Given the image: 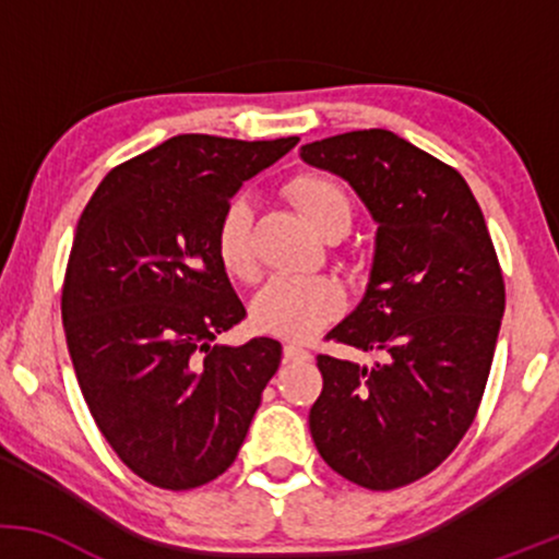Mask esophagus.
I'll use <instances>...</instances> for the list:
<instances>
[{"label":"esophagus","mask_w":559,"mask_h":559,"mask_svg":"<svg viewBox=\"0 0 559 559\" xmlns=\"http://www.w3.org/2000/svg\"><path fill=\"white\" fill-rule=\"evenodd\" d=\"M284 360L286 362H305V360H310V352H307L305 346H299V344H286L284 346Z\"/></svg>","instance_id":"34e87169"}]
</instances>
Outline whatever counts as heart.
Wrapping results in <instances>:
<instances>
[{
  "label": "heart",
  "mask_w": 559,
  "mask_h": 559,
  "mask_svg": "<svg viewBox=\"0 0 559 559\" xmlns=\"http://www.w3.org/2000/svg\"><path fill=\"white\" fill-rule=\"evenodd\" d=\"M288 199L316 234L338 241L355 223V202L346 186L329 173H299L286 186ZM252 202L234 197L215 226V252L223 271L239 281L258 278V252L252 239ZM346 307L338 281L323 275H275L254 294L252 323L262 333L307 338L333 323Z\"/></svg>",
  "instance_id": "heart-1"
}]
</instances>
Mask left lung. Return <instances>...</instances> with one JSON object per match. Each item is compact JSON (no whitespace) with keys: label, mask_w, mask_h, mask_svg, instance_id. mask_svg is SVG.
<instances>
[{"label":"left lung","mask_w":559,"mask_h":559,"mask_svg":"<svg viewBox=\"0 0 559 559\" xmlns=\"http://www.w3.org/2000/svg\"><path fill=\"white\" fill-rule=\"evenodd\" d=\"M301 159L346 178L378 221L368 294L325 336L376 362L318 355L312 441L352 484L400 489L476 420L504 316L497 249L465 178L396 133H338L301 146Z\"/></svg>","instance_id":"obj_1"}]
</instances>
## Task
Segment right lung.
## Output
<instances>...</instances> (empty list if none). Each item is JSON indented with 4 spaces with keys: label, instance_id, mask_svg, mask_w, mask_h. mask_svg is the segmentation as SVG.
I'll use <instances>...</instances> for the list:
<instances>
[{
    "label": "right lung",
    "instance_id": "obj_1",
    "mask_svg": "<svg viewBox=\"0 0 559 559\" xmlns=\"http://www.w3.org/2000/svg\"><path fill=\"white\" fill-rule=\"evenodd\" d=\"M297 141L173 136L115 165L75 228L62 281L75 378L107 444L157 489L223 476L278 370L275 338L213 346L247 318L215 226L239 186Z\"/></svg>",
    "mask_w": 559,
    "mask_h": 559
}]
</instances>
